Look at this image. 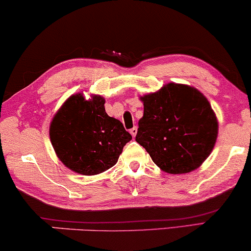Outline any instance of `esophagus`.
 I'll return each mask as SVG.
<instances>
[{"label":"esophagus","instance_id":"34e87169","mask_svg":"<svg viewBox=\"0 0 251 251\" xmlns=\"http://www.w3.org/2000/svg\"><path fill=\"white\" fill-rule=\"evenodd\" d=\"M137 131H138V129H137V126H133L132 129H130V133H131L132 137H135L137 135Z\"/></svg>","mask_w":251,"mask_h":251}]
</instances>
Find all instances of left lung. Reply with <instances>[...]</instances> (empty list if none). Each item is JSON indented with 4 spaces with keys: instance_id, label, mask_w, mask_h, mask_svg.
<instances>
[{
    "instance_id": "obj_1",
    "label": "left lung",
    "mask_w": 251,
    "mask_h": 251,
    "mask_svg": "<svg viewBox=\"0 0 251 251\" xmlns=\"http://www.w3.org/2000/svg\"><path fill=\"white\" fill-rule=\"evenodd\" d=\"M144 115L136 142L168 174L193 171L214 149L218 122L210 102L198 89L168 83L140 97Z\"/></svg>"
}]
</instances>
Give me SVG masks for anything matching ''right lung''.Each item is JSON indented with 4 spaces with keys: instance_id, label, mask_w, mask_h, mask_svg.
Wrapping results in <instances>:
<instances>
[{
    "instance_id": "obj_1",
    "label": "right lung",
    "mask_w": 251,
    "mask_h": 251,
    "mask_svg": "<svg viewBox=\"0 0 251 251\" xmlns=\"http://www.w3.org/2000/svg\"><path fill=\"white\" fill-rule=\"evenodd\" d=\"M101 96H71L50 125V140L68 169L84 176L104 173L118 162L131 135L105 112Z\"/></svg>"
}]
</instances>
